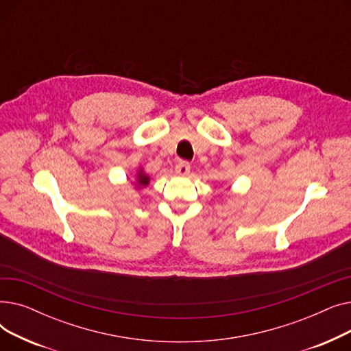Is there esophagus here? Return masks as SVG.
I'll list each match as a JSON object with an SVG mask.
<instances>
[{"label": "esophagus", "instance_id": "obj_1", "mask_svg": "<svg viewBox=\"0 0 351 351\" xmlns=\"http://www.w3.org/2000/svg\"><path fill=\"white\" fill-rule=\"evenodd\" d=\"M189 171H191V165H189V162H186V160H179V162L176 163V166H175V172H176L179 176L188 175Z\"/></svg>", "mask_w": 351, "mask_h": 351}]
</instances>
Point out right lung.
Segmentation results:
<instances>
[{
    "label": "right lung",
    "instance_id": "1",
    "mask_svg": "<svg viewBox=\"0 0 351 351\" xmlns=\"http://www.w3.org/2000/svg\"><path fill=\"white\" fill-rule=\"evenodd\" d=\"M147 183H149V176H146L142 171H139V173H138V185L145 186V185H147Z\"/></svg>",
    "mask_w": 351,
    "mask_h": 351
}]
</instances>
